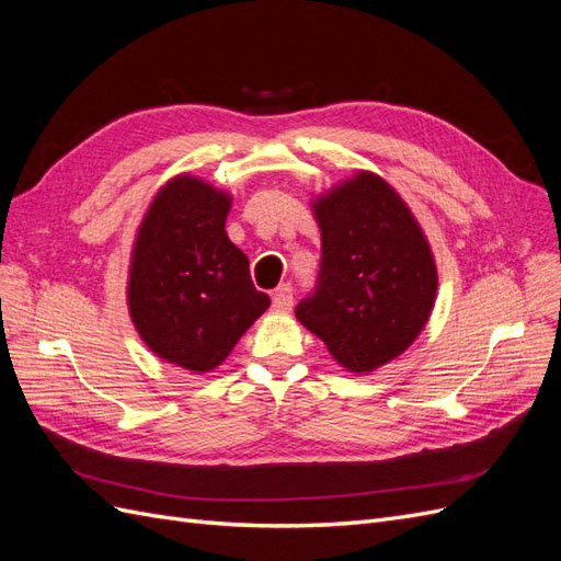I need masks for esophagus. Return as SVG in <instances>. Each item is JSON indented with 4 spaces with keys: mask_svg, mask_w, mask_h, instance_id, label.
Here are the masks:
<instances>
[{
    "mask_svg": "<svg viewBox=\"0 0 561 561\" xmlns=\"http://www.w3.org/2000/svg\"><path fill=\"white\" fill-rule=\"evenodd\" d=\"M293 304H295V299H293V287L287 285V283H285V285H278L274 297H271V307H274V311H278V313L293 311Z\"/></svg>",
    "mask_w": 561,
    "mask_h": 561,
    "instance_id": "1",
    "label": "esophagus"
}]
</instances>
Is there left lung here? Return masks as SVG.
<instances>
[{
  "instance_id": "8db88e82",
  "label": "left lung",
  "mask_w": 561,
  "mask_h": 561,
  "mask_svg": "<svg viewBox=\"0 0 561 561\" xmlns=\"http://www.w3.org/2000/svg\"><path fill=\"white\" fill-rule=\"evenodd\" d=\"M320 227L316 290L295 316L348 371H371L426 328L437 293L431 245L386 180L358 173L313 203Z\"/></svg>"
}]
</instances>
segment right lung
I'll list each match as a JSON object with an SVG mask.
<instances>
[{
    "instance_id": "right-lung-1",
    "label": "right lung",
    "mask_w": 561,
    "mask_h": 561,
    "mask_svg": "<svg viewBox=\"0 0 561 561\" xmlns=\"http://www.w3.org/2000/svg\"><path fill=\"white\" fill-rule=\"evenodd\" d=\"M229 208L225 192L180 175L151 201L133 248L135 328L159 358L198 375L222 363L271 304L225 231Z\"/></svg>"
}]
</instances>
